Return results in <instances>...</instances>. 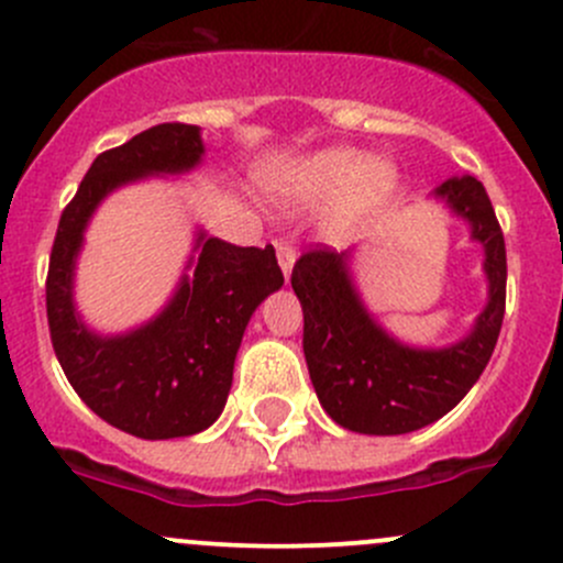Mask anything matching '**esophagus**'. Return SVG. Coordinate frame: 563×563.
<instances>
[{"mask_svg": "<svg viewBox=\"0 0 563 563\" xmlns=\"http://www.w3.org/2000/svg\"><path fill=\"white\" fill-rule=\"evenodd\" d=\"M275 247H277V264H280L283 275H286V280H288V275H291V269H294V261H297V250H294L291 242H286V240L275 242Z\"/></svg>", "mask_w": 563, "mask_h": 563, "instance_id": "obj_1", "label": "esophagus"}]
</instances>
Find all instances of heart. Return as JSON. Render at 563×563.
Wrapping results in <instances>:
<instances>
[{"instance_id":"heart-1","label":"heart","mask_w":563,"mask_h":563,"mask_svg":"<svg viewBox=\"0 0 563 563\" xmlns=\"http://www.w3.org/2000/svg\"><path fill=\"white\" fill-rule=\"evenodd\" d=\"M397 187V166L387 157H362L351 146H332L302 166V190L313 201L340 192L329 212V231L349 236L360 231Z\"/></svg>"}]
</instances>
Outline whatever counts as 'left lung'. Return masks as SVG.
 Listing matches in <instances>:
<instances>
[{
  "instance_id": "1",
  "label": "left lung",
  "mask_w": 563,
  "mask_h": 563,
  "mask_svg": "<svg viewBox=\"0 0 563 563\" xmlns=\"http://www.w3.org/2000/svg\"><path fill=\"white\" fill-rule=\"evenodd\" d=\"M485 250L487 302L474 327L444 349L391 338L371 316L351 277V250H310L294 264L291 286L305 316V360L323 411L345 430L402 435L435 422L468 395L490 362L507 305V247L493 203L474 176L435 187Z\"/></svg>"
}]
</instances>
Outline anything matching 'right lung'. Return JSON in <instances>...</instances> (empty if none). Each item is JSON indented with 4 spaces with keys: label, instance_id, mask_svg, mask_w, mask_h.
Wrapping results in <instances>:
<instances>
[{
    "label": "right lung",
    "instance_id": "obj_1",
    "mask_svg": "<svg viewBox=\"0 0 563 563\" xmlns=\"http://www.w3.org/2000/svg\"><path fill=\"white\" fill-rule=\"evenodd\" d=\"M201 157V128L181 122L155 124L98 155L51 250L45 310L56 360L78 397L135 439L196 435L223 413L250 316L283 286L272 245L236 247L198 231L185 275L155 318L122 334H98L81 321L73 286L95 209L117 187L192 172Z\"/></svg>",
    "mask_w": 563,
    "mask_h": 563
}]
</instances>
